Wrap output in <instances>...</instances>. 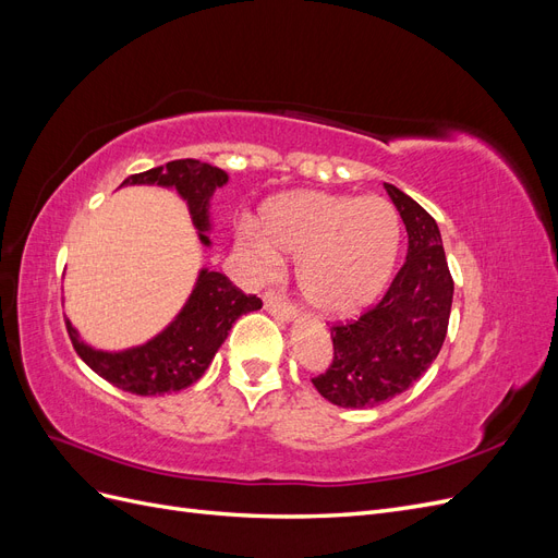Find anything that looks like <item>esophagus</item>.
<instances>
[{
    "label": "esophagus",
    "instance_id": "34e87169",
    "mask_svg": "<svg viewBox=\"0 0 558 558\" xmlns=\"http://www.w3.org/2000/svg\"><path fill=\"white\" fill-rule=\"evenodd\" d=\"M265 310L272 314V316H277V318H281V320H291L293 318V307L289 305V302H286V298H281L279 293H275V291H269V293H265Z\"/></svg>",
    "mask_w": 558,
    "mask_h": 558
}]
</instances>
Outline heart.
I'll return each mask as SVG.
<instances>
[{"label": "heart", "instance_id": "obj_1", "mask_svg": "<svg viewBox=\"0 0 558 558\" xmlns=\"http://www.w3.org/2000/svg\"><path fill=\"white\" fill-rule=\"evenodd\" d=\"M265 230L240 228V248L260 277L281 265V251L298 260V283L310 305L326 316L365 310L391 277L400 221L384 197H349L295 191L265 209Z\"/></svg>", "mask_w": 558, "mask_h": 558}]
</instances>
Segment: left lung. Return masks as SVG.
Instances as JSON below:
<instances>
[{"label":"left lung","instance_id":"left-lung-1","mask_svg":"<svg viewBox=\"0 0 558 558\" xmlns=\"http://www.w3.org/2000/svg\"><path fill=\"white\" fill-rule=\"evenodd\" d=\"M384 189L408 228V260L373 310L330 328L332 363L312 381L337 408L365 410L404 393L447 337L453 279L440 228L410 195L391 183Z\"/></svg>","mask_w":558,"mask_h":558}]
</instances>
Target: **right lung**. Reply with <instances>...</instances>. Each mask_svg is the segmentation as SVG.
I'll use <instances>...</instances> for the list:
<instances>
[{
  "instance_id": "right-lung-1",
  "label": "right lung",
  "mask_w": 558,
  "mask_h": 558,
  "mask_svg": "<svg viewBox=\"0 0 558 558\" xmlns=\"http://www.w3.org/2000/svg\"><path fill=\"white\" fill-rule=\"evenodd\" d=\"M134 183L174 189L189 205L199 242L211 246L207 234L211 230L209 202L214 191L228 183L223 170L185 158L132 174L121 185ZM260 307V298L242 293L226 275L202 267L193 293L172 324L140 347L123 351L95 349L81 340L70 320H66V332L81 361L109 384L134 396H165L193 386L205 375L234 320Z\"/></svg>"
}]
</instances>
